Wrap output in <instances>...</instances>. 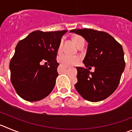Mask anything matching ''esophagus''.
<instances>
[{
    "instance_id": "34e87169",
    "label": "esophagus",
    "mask_w": 132,
    "mask_h": 132,
    "mask_svg": "<svg viewBox=\"0 0 132 132\" xmlns=\"http://www.w3.org/2000/svg\"><path fill=\"white\" fill-rule=\"evenodd\" d=\"M64 68H66V69H67V68H69V66H64Z\"/></svg>"
}]
</instances>
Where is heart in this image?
<instances>
[{
    "mask_svg": "<svg viewBox=\"0 0 132 132\" xmlns=\"http://www.w3.org/2000/svg\"><path fill=\"white\" fill-rule=\"evenodd\" d=\"M72 39H73V43L77 46V47L79 46V45L83 41H84V39L81 37L79 36V35H76V36H74ZM62 45V41H61L60 45H59V49H58L59 53H60L61 51ZM79 60H80L78 56H71L65 54H60V55L59 56V57H58V61H59V63L68 66H71L77 64L79 62Z\"/></svg>",
    "mask_w": 132,
    "mask_h": 132,
    "instance_id": "b5f03b06",
    "label": "heart"
}]
</instances>
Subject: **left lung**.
<instances>
[{"instance_id": "8db88e82", "label": "left lung", "mask_w": 132, "mask_h": 132, "mask_svg": "<svg viewBox=\"0 0 132 132\" xmlns=\"http://www.w3.org/2000/svg\"><path fill=\"white\" fill-rule=\"evenodd\" d=\"M70 32L81 35L88 43L83 62L94 66V72L77 67L78 82L75 84L81 97L91 102L103 101L112 94L125 68L122 45L106 32L91 29H76Z\"/></svg>"}]
</instances>
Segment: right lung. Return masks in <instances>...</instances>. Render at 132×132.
Segmentation results:
<instances>
[{
	"mask_svg": "<svg viewBox=\"0 0 132 132\" xmlns=\"http://www.w3.org/2000/svg\"><path fill=\"white\" fill-rule=\"evenodd\" d=\"M66 32L35 31L17 44L10 63V79L23 99L38 101L53 91L59 76L56 54ZM45 61L49 62L48 66L42 64Z\"/></svg>",
	"mask_w": 132,
	"mask_h": 132,
	"instance_id": "obj_1",
	"label": "right lung"
}]
</instances>
